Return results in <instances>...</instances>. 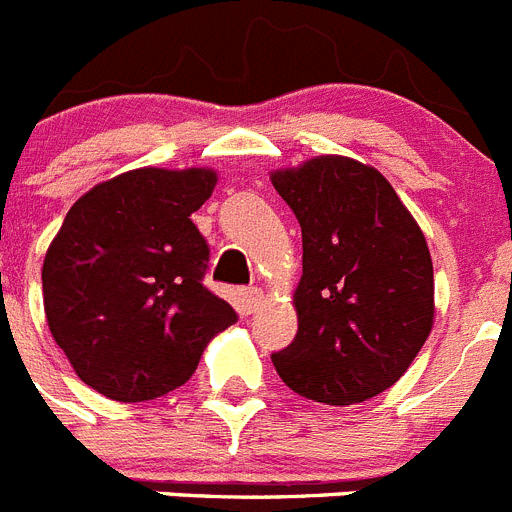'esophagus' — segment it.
<instances>
[{"mask_svg": "<svg viewBox=\"0 0 512 512\" xmlns=\"http://www.w3.org/2000/svg\"><path fill=\"white\" fill-rule=\"evenodd\" d=\"M241 305H243V310H246L248 315H251V312H256L261 305H264V292H261V289H256V287L243 289V292H241Z\"/></svg>", "mask_w": 512, "mask_h": 512, "instance_id": "1", "label": "esophagus"}]
</instances>
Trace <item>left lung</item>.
Wrapping results in <instances>:
<instances>
[{
	"label": "left lung",
	"mask_w": 512,
	"mask_h": 512,
	"mask_svg": "<svg viewBox=\"0 0 512 512\" xmlns=\"http://www.w3.org/2000/svg\"><path fill=\"white\" fill-rule=\"evenodd\" d=\"M302 228L297 336L271 354L289 390L354 405L397 382L433 328V261L392 184L348 156L271 171Z\"/></svg>",
	"instance_id": "1"
}]
</instances>
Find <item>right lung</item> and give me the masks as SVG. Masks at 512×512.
<instances>
[{"mask_svg":"<svg viewBox=\"0 0 512 512\" xmlns=\"http://www.w3.org/2000/svg\"><path fill=\"white\" fill-rule=\"evenodd\" d=\"M212 169H133L74 202L43 261V307L76 377L117 402L156 400L238 320L202 287L210 248L192 212Z\"/></svg>","mask_w":512,"mask_h":512,"instance_id":"1","label":"right lung"}]
</instances>
